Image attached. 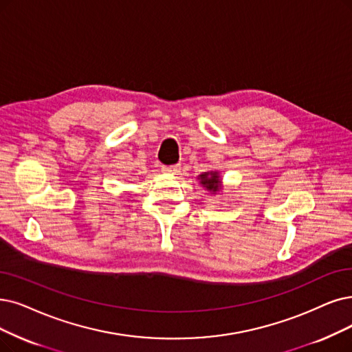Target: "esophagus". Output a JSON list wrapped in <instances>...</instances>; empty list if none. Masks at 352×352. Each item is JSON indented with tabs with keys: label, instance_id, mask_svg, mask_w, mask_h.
<instances>
[{
	"label": "esophagus",
	"instance_id": "34e87169",
	"mask_svg": "<svg viewBox=\"0 0 352 352\" xmlns=\"http://www.w3.org/2000/svg\"><path fill=\"white\" fill-rule=\"evenodd\" d=\"M162 172L166 175H179L180 172V166L175 164V166H163Z\"/></svg>",
	"mask_w": 352,
	"mask_h": 352
}]
</instances>
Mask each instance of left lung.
<instances>
[{"instance_id":"8db88e82","label":"left lung","mask_w":352,"mask_h":352,"mask_svg":"<svg viewBox=\"0 0 352 352\" xmlns=\"http://www.w3.org/2000/svg\"><path fill=\"white\" fill-rule=\"evenodd\" d=\"M198 180H199V185L212 195H217L222 189V179L218 170L204 172L198 176Z\"/></svg>"}]
</instances>
